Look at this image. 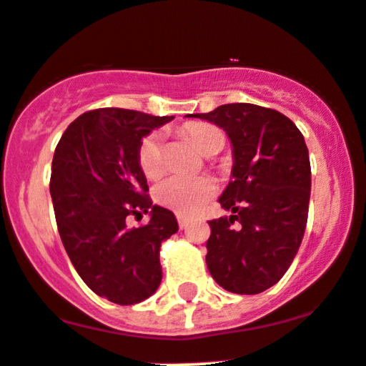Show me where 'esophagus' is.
I'll list each match as a JSON object with an SVG mask.
<instances>
[{
    "instance_id": "34e87169",
    "label": "esophagus",
    "mask_w": 366,
    "mask_h": 366,
    "mask_svg": "<svg viewBox=\"0 0 366 366\" xmlns=\"http://www.w3.org/2000/svg\"><path fill=\"white\" fill-rule=\"evenodd\" d=\"M177 222H179V227L180 229H184L187 226V224H189V217L187 215H177Z\"/></svg>"
}]
</instances>
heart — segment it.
<instances>
[{
	"instance_id": "b5f03b06",
	"label": "heart",
	"mask_w": 366,
	"mask_h": 366,
	"mask_svg": "<svg viewBox=\"0 0 366 366\" xmlns=\"http://www.w3.org/2000/svg\"><path fill=\"white\" fill-rule=\"evenodd\" d=\"M187 137L203 154L215 144H224V137L215 127L207 123H194L186 128ZM137 162L147 179H156L163 172V151L159 134H149L142 139L137 151ZM217 186L210 177L172 175L156 184L154 199L163 208L180 215L196 214L215 196Z\"/></svg>"
}]
</instances>
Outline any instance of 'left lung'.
Instances as JSON below:
<instances>
[{"label": "left lung", "instance_id": "1", "mask_svg": "<svg viewBox=\"0 0 366 366\" xmlns=\"http://www.w3.org/2000/svg\"><path fill=\"white\" fill-rule=\"evenodd\" d=\"M189 116L224 128L234 158L219 198L232 215L208 222V271L224 290L260 294L283 278L306 231L311 163L304 135L290 118L255 104Z\"/></svg>", "mask_w": 366, "mask_h": 366}]
</instances>
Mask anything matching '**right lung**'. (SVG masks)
Listing matches in <instances>:
<instances>
[{"mask_svg":"<svg viewBox=\"0 0 366 366\" xmlns=\"http://www.w3.org/2000/svg\"><path fill=\"white\" fill-rule=\"evenodd\" d=\"M172 119L119 107L86 111L55 147L50 194L60 239L88 288L119 306L158 290L162 242L179 231L175 215L152 204L137 162L142 139ZM142 213L149 223L126 226Z\"/></svg>","mask_w":366,"mask_h":366,"instance_id":"obj_1","label":"right lung"}]
</instances>
